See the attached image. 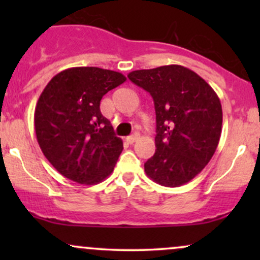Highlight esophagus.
I'll use <instances>...</instances> for the list:
<instances>
[{
    "label": "esophagus",
    "instance_id": "1",
    "mask_svg": "<svg viewBox=\"0 0 260 260\" xmlns=\"http://www.w3.org/2000/svg\"><path fill=\"white\" fill-rule=\"evenodd\" d=\"M138 139V134H133V136H129V137H127V143L128 144H133L134 142H136V140Z\"/></svg>",
    "mask_w": 260,
    "mask_h": 260
}]
</instances>
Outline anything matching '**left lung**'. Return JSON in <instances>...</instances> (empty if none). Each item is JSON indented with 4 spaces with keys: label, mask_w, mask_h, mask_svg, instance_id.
Segmentation results:
<instances>
[{
    "label": "left lung",
    "mask_w": 260,
    "mask_h": 260,
    "mask_svg": "<svg viewBox=\"0 0 260 260\" xmlns=\"http://www.w3.org/2000/svg\"><path fill=\"white\" fill-rule=\"evenodd\" d=\"M128 78L150 92L156 113L155 154L145 174L165 187L196 177L215 153L221 136L219 96L202 77L180 64L133 71Z\"/></svg>",
    "instance_id": "8db88e82"
}]
</instances>
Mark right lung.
I'll list each match as a JSON object with an SVG mask.
<instances>
[{"label":"right lung","instance_id":"obj_1","mask_svg":"<svg viewBox=\"0 0 260 260\" xmlns=\"http://www.w3.org/2000/svg\"><path fill=\"white\" fill-rule=\"evenodd\" d=\"M124 82L115 71L73 67L56 74L41 92L34 113L38 143L68 180L90 186L112 174L123 143L101 115L100 101Z\"/></svg>","mask_w":260,"mask_h":260}]
</instances>
